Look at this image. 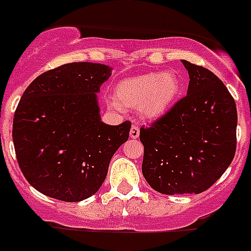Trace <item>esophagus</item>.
I'll return each instance as SVG.
<instances>
[{"mask_svg":"<svg viewBox=\"0 0 251 251\" xmlns=\"http://www.w3.org/2000/svg\"><path fill=\"white\" fill-rule=\"evenodd\" d=\"M139 134H140V129H139V126L132 125L131 130H130V138L131 139H138Z\"/></svg>","mask_w":251,"mask_h":251,"instance_id":"esophagus-1","label":"esophagus"}]
</instances>
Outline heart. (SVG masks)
Instances as JSON below:
<instances>
[{
    "label": "heart",
    "mask_w": 251,
    "mask_h": 251,
    "mask_svg": "<svg viewBox=\"0 0 251 251\" xmlns=\"http://www.w3.org/2000/svg\"><path fill=\"white\" fill-rule=\"evenodd\" d=\"M182 80L176 71L148 73L127 77L116 86L112 108H139L145 119L155 120L172 108L182 93Z\"/></svg>",
    "instance_id": "obj_1"
}]
</instances>
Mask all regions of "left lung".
I'll list each match as a JSON object with an SVG mask.
<instances>
[{
	"instance_id": "1",
	"label": "left lung",
	"mask_w": 251,
	"mask_h": 251,
	"mask_svg": "<svg viewBox=\"0 0 251 251\" xmlns=\"http://www.w3.org/2000/svg\"><path fill=\"white\" fill-rule=\"evenodd\" d=\"M181 62L190 77L186 97L140 129L143 175L166 195L205 191L236 151V104L226 85L205 67Z\"/></svg>"
}]
</instances>
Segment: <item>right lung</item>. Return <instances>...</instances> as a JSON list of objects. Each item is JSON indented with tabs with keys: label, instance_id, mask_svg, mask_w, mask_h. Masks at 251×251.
Returning <instances> with one entry per match:
<instances>
[{
	"label": "right lung",
	"instance_id": "add662e5",
	"mask_svg": "<svg viewBox=\"0 0 251 251\" xmlns=\"http://www.w3.org/2000/svg\"><path fill=\"white\" fill-rule=\"evenodd\" d=\"M112 67L71 62L46 71L25 89L12 124L19 167L50 198L80 201L106 180L111 158L129 139L131 124L102 122L100 88Z\"/></svg>",
	"mask_w": 251,
	"mask_h": 251
}]
</instances>
